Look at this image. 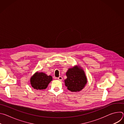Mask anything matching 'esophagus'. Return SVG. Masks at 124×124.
I'll use <instances>...</instances> for the list:
<instances>
[{"mask_svg": "<svg viewBox=\"0 0 124 124\" xmlns=\"http://www.w3.org/2000/svg\"><path fill=\"white\" fill-rule=\"evenodd\" d=\"M57 79H58V80H59L61 81V80L63 79V78H62L61 76H59V77L57 78Z\"/></svg>", "mask_w": 124, "mask_h": 124, "instance_id": "obj_1", "label": "esophagus"}]
</instances>
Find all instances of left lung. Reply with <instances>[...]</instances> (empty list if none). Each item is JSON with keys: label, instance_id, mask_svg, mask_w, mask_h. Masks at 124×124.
Instances as JSON below:
<instances>
[{"label": "left lung", "instance_id": "8db88e82", "mask_svg": "<svg viewBox=\"0 0 124 124\" xmlns=\"http://www.w3.org/2000/svg\"><path fill=\"white\" fill-rule=\"evenodd\" d=\"M66 76L67 78L65 80V84L68 89L71 92L81 91L87 83L84 71L78 67L69 69Z\"/></svg>", "mask_w": 124, "mask_h": 124}]
</instances>
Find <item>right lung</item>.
<instances>
[{"mask_svg":"<svg viewBox=\"0 0 124 124\" xmlns=\"http://www.w3.org/2000/svg\"><path fill=\"white\" fill-rule=\"evenodd\" d=\"M52 80V77L47 76L44 73H35L31 78V86L35 89L43 90L47 87L48 84Z\"/></svg>","mask_w":124,"mask_h":124,"instance_id":"add662e5","label":"right lung"}]
</instances>
